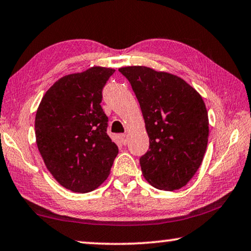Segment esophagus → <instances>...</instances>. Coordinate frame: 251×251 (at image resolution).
<instances>
[{
	"mask_svg": "<svg viewBox=\"0 0 251 251\" xmlns=\"http://www.w3.org/2000/svg\"><path fill=\"white\" fill-rule=\"evenodd\" d=\"M120 140H121L122 145H126V143H128V136L126 134H121L120 136Z\"/></svg>",
	"mask_w": 251,
	"mask_h": 251,
	"instance_id": "34e87169",
	"label": "esophagus"
}]
</instances>
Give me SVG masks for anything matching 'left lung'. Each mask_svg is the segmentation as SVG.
<instances>
[{"instance_id": "8db88e82", "label": "left lung", "mask_w": 251, "mask_h": 251, "mask_svg": "<svg viewBox=\"0 0 251 251\" xmlns=\"http://www.w3.org/2000/svg\"><path fill=\"white\" fill-rule=\"evenodd\" d=\"M139 101L150 151L139 159L144 177L155 188L186 186L204 158L208 114L202 97L177 75L133 65L120 68Z\"/></svg>"}]
</instances>
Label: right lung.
Listing matches in <instances>:
<instances>
[{
    "label": "right lung",
    "mask_w": 251,
    "mask_h": 251,
    "mask_svg": "<svg viewBox=\"0 0 251 251\" xmlns=\"http://www.w3.org/2000/svg\"><path fill=\"white\" fill-rule=\"evenodd\" d=\"M114 69L93 67L59 79L35 118L36 143L47 170L74 192L95 190L110 174L119 148L106 133L101 90Z\"/></svg>",
    "instance_id": "1"
}]
</instances>
